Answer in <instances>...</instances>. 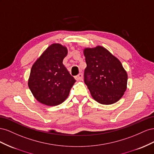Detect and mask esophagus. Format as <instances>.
I'll return each instance as SVG.
<instances>
[{
	"instance_id": "esophagus-1",
	"label": "esophagus",
	"mask_w": 154,
	"mask_h": 154,
	"mask_svg": "<svg viewBox=\"0 0 154 154\" xmlns=\"http://www.w3.org/2000/svg\"><path fill=\"white\" fill-rule=\"evenodd\" d=\"M82 78H83L82 74V73H79V74L78 75H77L75 77V79L77 80V81H82Z\"/></svg>"
}]
</instances>
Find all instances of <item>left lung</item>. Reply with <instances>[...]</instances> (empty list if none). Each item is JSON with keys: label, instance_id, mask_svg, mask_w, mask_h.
Listing matches in <instances>:
<instances>
[{"label": "left lung", "instance_id": "left-lung-1", "mask_svg": "<svg viewBox=\"0 0 154 154\" xmlns=\"http://www.w3.org/2000/svg\"><path fill=\"white\" fill-rule=\"evenodd\" d=\"M87 66L85 82L92 97L102 104L119 100L126 90L128 75L120 60L103 46L84 50Z\"/></svg>", "mask_w": 154, "mask_h": 154}]
</instances>
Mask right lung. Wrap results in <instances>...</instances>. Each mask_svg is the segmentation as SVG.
I'll return each mask as SVG.
<instances>
[{
    "label": "right lung",
    "instance_id": "1",
    "mask_svg": "<svg viewBox=\"0 0 154 154\" xmlns=\"http://www.w3.org/2000/svg\"><path fill=\"white\" fill-rule=\"evenodd\" d=\"M68 50L60 44H52L33 64L28 86L39 103L57 106L68 97L75 82L63 64Z\"/></svg>",
    "mask_w": 154,
    "mask_h": 154
}]
</instances>
